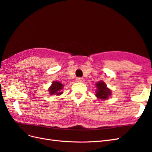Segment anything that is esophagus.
I'll use <instances>...</instances> for the list:
<instances>
[{
	"instance_id": "34e87169",
	"label": "esophagus",
	"mask_w": 152,
	"mask_h": 152,
	"mask_svg": "<svg viewBox=\"0 0 152 152\" xmlns=\"http://www.w3.org/2000/svg\"><path fill=\"white\" fill-rule=\"evenodd\" d=\"M77 81L78 82H84L85 81V80H84V78L79 77V78H77Z\"/></svg>"
}]
</instances>
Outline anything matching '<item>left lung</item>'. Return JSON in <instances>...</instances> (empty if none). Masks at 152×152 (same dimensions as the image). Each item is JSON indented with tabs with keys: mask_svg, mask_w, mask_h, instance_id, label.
Wrapping results in <instances>:
<instances>
[{
	"mask_svg": "<svg viewBox=\"0 0 152 152\" xmlns=\"http://www.w3.org/2000/svg\"><path fill=\"white\" fill-rule=\"evenodd\" d=\"M97 90L96 91V96L99 99H107L112 95V91L107 87L103 81H99L96 84Z\"/></svg>",
	"mask_w": 152,
	"mask_h": 152,
	"instance_id": "left-lung-1",
	"label": "left lung"
}]
</instances>
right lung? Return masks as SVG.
I'll use <instances>...</instances> for the list:
<instances>
[{
	"label": "right lung",
	"instance_id": "right-lung-1",
	"mask_svg": "<svg viewBox=\"0 0 152 152\" xmlns=\"http://www.w3.org/2000/svg\"><path fill=\"white\" fill-rule=\"evenodd\" d=\"M63 88V86L61 82L54 81L52 83V85L50 86L48 91L49 92L50 94L59 96L63 93L61 91Z\"/></svg>",
	"mask_w": 152,
	"mask_h": 152
}]
</instances>
